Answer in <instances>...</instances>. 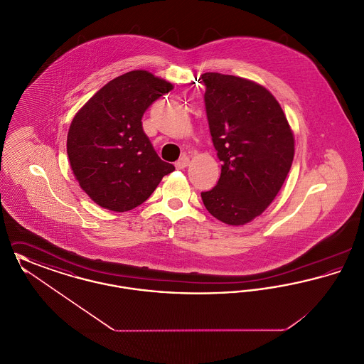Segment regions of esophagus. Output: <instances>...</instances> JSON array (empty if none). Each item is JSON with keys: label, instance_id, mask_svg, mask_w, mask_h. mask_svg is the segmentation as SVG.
<instances>
[{"label": "esophagus", "instance_id": "esophagus-1", "mask_svg": "<svg viewBox=\"0 0 364 364\" xmlns=\"http://www.w3.org/2000/svg\"><path fill=\"white\" fill-rule=\"evenodd\" d=\"M190 165V158L188 156H181L177 162H176V168L177 169H184Z\"/></svg>", "mask_w": 364, "mask_h": 364}]
</instances>
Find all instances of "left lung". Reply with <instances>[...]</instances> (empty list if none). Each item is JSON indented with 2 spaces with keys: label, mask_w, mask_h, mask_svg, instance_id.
<instances>
[{
  "label": "left lung",
  "mask_w": 364,
  "mask_h": 364,
  "mask_svg": "<svg viewBox=\"0 0 364 364\" xmlns=\"http://www.w3.org/2000/svg\"><path fill=\"white\" fill-rule=\"evenodd\" d=\"M202 80L210 134L223 161L217 186L202 192V200L218 221L245 225L269 208L289 173L294 131L259 83L218 72L203 73Z\"/></svg>",
  "instance_id": "obj_1"
}]
</instances>
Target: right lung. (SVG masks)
Segmentation results:
<instances>
[{"label":"right lung","mask_w":364,"mask_h":364,"mask_svg":"<svg viewBox=\"0 0 364 364\" xmlns=\"http://www.w3.org/2000/svg\"><path fill=\"white\" fill-rule=\"evenodd\" d=\"M172 88L149 70H131L106 83L75 114L67 136L70 169L98 206L117 213L138 208L173 172L141 127L146 109Z\"/></svg>","instance_id":"right-lung-1"}]
</instances>
